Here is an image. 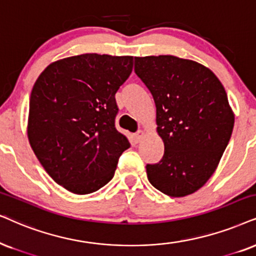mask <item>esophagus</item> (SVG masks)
Listing matches in <instances>:
<instances>
[{
	"mask_svg": "<svg viewBox=\"0 0 256 256\" xmlns=\"http://www.w3.org/2000/svg\"><path fill=\"white\" fill-rule=\"evenodd\" d=\"M144 134H145V132L142 131V130H139V131L136 132V134H134V140H136V143H139V142L142 140V138L144 137Z\"/></svg>",
	"mask_w": 256,
	"mask_h": 256,
	"instance_id": "obj_1",
	"label": "esophagus"
}]
</instances>
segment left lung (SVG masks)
<instances>
[{"label": "left lung", "mask_w": 256, "mask_h": 256, "mask_svg": "<svg viewBox=\"0 0 256 256\" xmlns=\"http://www.w3.org/2000/svg\"><path fill=\"white\" fill-rule=\"evenodd\" d=\"M134 72L154 96L163 158L148 180L171 197L197 192L214 174L230 140L234 114L209 68L174 56L134 58Z\"/></svg>", "instance_id": "obj_1"}]
</instances>
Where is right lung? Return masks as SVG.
I'll use <instances>...</instances> for the list:
<instances>
[{"instance_id":"right-lung-1","label":"right lung","mask_w":256,"mask_h":256,"mask_svg":"<svg viewBox=\"0 0 256 256\" xmlns=\"http://www.w3.org/2000/svg\"><path fill=\"white\" fill-rule=\"evenodd\" d=\"M134 58L82 54L50 64L29 99L28 139L59 186L94 192L114 176L130 148L116 128V93L132 72Z\"/></svg>"}]
</instances>
